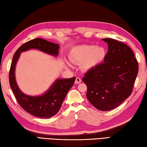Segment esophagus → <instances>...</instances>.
<instances>
[{
    "instance_id": "obj_1",
    "label": "esophagus",
    "mask_w": 147,
    "mask_h": 147,
    "mask_svg": "<svg viewBox=\"0 0 147 147\" xmlns=\"http://www.w3.org/2000/svg\"><path fill=\"white\" fill-rule=\"evenodd\" d=\"M81 81H82V80H81L80 78L76 77V81H75V84H80L81 82Z\"/></svg>"
}]
</instances>
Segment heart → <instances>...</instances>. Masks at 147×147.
Returning a JSON list of instances; mask_svg holds the SVG:
<instances>
[{"label": "heart", "instance_id": "heart-1", "mask_svg": "<svg viewBox=\"0 0 147 147\" xmlns=\"http://www.w3.org/2000/svg\"><path fill=\"white\" fill-rule=\"evenodd\" d=\"M106 56V50L103 47L93 45H83L75 47L70 54V59L76 63H82L84 70H89L99 65Z\"/></svg>", "mask_w": 147, "mask_h": 147}]
</instances>
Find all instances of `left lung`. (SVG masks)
I'll list each match as a JSON object with an SVG mask.
<instances>
[{"label":"left lung","instance_id":"obj_1","mask_svg":"<svg viewBox=\"0 0 147 147\" xmlns=\"http://www.w3.org/2000/svg\"><path fill=\"white\" fill-rule=\"evenodd\" d=\"M103 40L108 45L104 62L85 74L87 98L100 111L119 106L131 95L138 72V63L128 45L114 39Z\"/></svg>","mask_w":147,"mask_h":147}]
</instances>
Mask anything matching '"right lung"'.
<instances>
[{
    "mask_svg": "<svg viewBox=\"0 0 147 147\" xmlns=\"http://www.w3.org/2000/svg\"><path fill=\"white\" fill-rule=\"evenodd\" d=\"M59 45L49 42L41 38L29 41L19 47L13 56L9 70V84L19 105L26 111L41 118H50L60 110L63 100L71 87L76 77L57 79L47 92L40 96L26 95L19 90L15 79V67L20 53L29 49H38L48 54L57 56Z\"/></svg>",
    "mask_w": 147,
    "mask_h": 147,
    "instance_id": "1",
    "label": "right lung"
}]
</instances>
